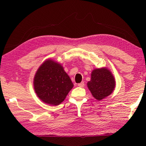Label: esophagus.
<instances>
[{
	"label": "esophagus",
	"mask_w": 146,
	"mask_h": 146,
	"mask_svg": "<svg viewBox=\"0 0 146 146\" xmlns=\"http://www.w3.org/2000/svg\"><path fill=\"white\" fill-rule=\"evenodd\" d=\"M78 87H80V88H83L84 86V82H80L78 84Z\"/></svg>",
	"instance_id": "34e87169"
}]
</instances>
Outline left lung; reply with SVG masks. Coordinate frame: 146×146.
I'll return each instance as SVG.
<instances>
[{
	"mask_svg": "<svg viewBox=\"0 0 146 146\" xmlns=\"http://www.w3.org/2000/svg\"><path fill=\"white\" fill-rule=\"evenodd\" d=\"M93 97L98 100L110 95L115 88V80L111 72L106 68H98L91 72V80L87 83Z\"/></svg>",
	"mask_w": 146,
	"mask_h": 146,
	"instance_id": "1",
	"label": "left lung"
}]
</instances>
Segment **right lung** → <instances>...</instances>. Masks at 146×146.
Returning <instances> with one entry per match:
<instances>
[{
  "label": "right lung",
  "mask_w": 146,
  "mask_h": 146,
  "mask_svg": "<svg viewBox=\"0 0 146 146\" xmlns=\"http://www.w3.org/2000/svg\"><path fill=\"white\" fill-rule=\"evenodd\" d=\"M33 86L36 95L42 102L58 106L65 99L73 84L60 64L48 59L36 71Z\"/></svg>",
  "instance_id": "obj_1"
}]
</instances>
